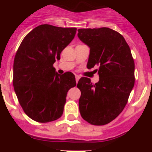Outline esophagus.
Listing matches in <instances>:
<instances>
[{
  "label": "esophagus",
  "mask_w": 152,
  "mask_h": 152,
  "mask_svg": "<svg viewBox=\"0 0 152 152\" xmlns=\"http://www.w3.org/2000/svg\"><path fill=\"white\" fill-rule=\"evenodd\" d=\"M75 77H76V83H77V82H79V79H80V76H78V75H76V76H75Z\"/></svg>",
  "instance_id": "obj_1"
}]
</instances>
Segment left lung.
I'll list each match as a JSON object with an SVG mask.
<instances>
[{
	"mask_svg": "<svg viewBox=\"0 0 152 152\" xmlns=\"http://www.w3.org/2000/svg\"><path fill=\"white\" fill-rule=\"evenodd\" d=\"M78 37L90 48L87 67L99 66V81L82 77L77 84L82 118L90 124L105 125L119 115L134 85V62L129 46L111 28H80Z\"/></svg>",
	"mask_w": 152,
	"mask_h": 152,
	"instance_id": "8db88e82",
	"label": "left lung"
}]
</instances>
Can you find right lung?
Returning <instances> with one entry per match:
<instances>
[{"label":"right lung","mask_w":152,"mask_h":152,"mask_svg":"<svg viewBox=\"0 0 152 152\" xmlns=\"http://www.w3.org/2000/svg\"><path fill=\"white\" fill-rule=\"evenodd\" d=\"M76 32V28L40 25L24 37L17 50L14 89L24 113L35 121L48 123L59 118L67 91L76 85L71 72L58 74L53 66Z\"/></svg>","instance_id":"obj_1"}]
</instances>
